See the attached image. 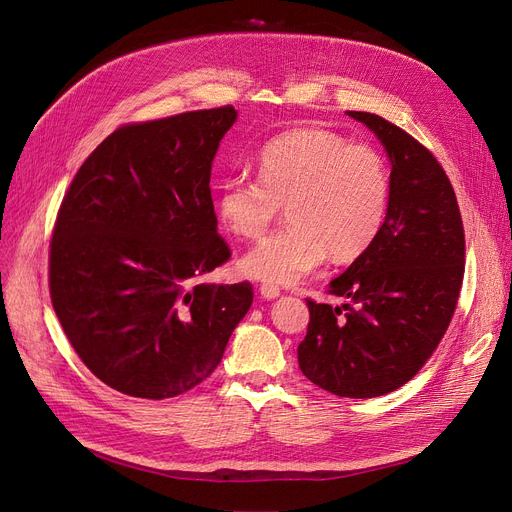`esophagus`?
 Wrapping results in <instances>:
<instances>
[{
	"mask_svg": "<svg viewBox=\"0 0 512 512\" xmlns=\"http://www.w3.org/2000/svg\"><path fill=\"white\" fill-rule=\"evenodd\" d=\"M259 292H261V297L267 299V301H272V299H278V297H280V288L274 286V284H267V282H263V284L259 286Z\"/></svg>",
	"mask_w": 512,
	"mask_h": 512,
	"instance_id": "esophagus-1",
	"label": "esophagus"
}]
</instances>
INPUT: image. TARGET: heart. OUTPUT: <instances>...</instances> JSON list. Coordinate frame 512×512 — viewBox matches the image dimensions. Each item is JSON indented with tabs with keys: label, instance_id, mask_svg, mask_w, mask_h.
I'll use <instances>...</instances> for the list:
<instances>
[{
	"label": "heart",
	"instance_id": "1",
	"mask_svg": "<svg viewBox=\"0 0 512 512\" xmlns=\"http://www.w3.org/2000/svg\"><path fill=\"white\" fill-rule=\"evenodd\" d=\"M259 178L232 176L220 186L218 218L245 240H259L284 205L288 226L240 259V272L290 286L330 257L359 259L378 240L390 203V172L380 151L353 145L326 128H297L267 143Z\"/></svg>",
	"mask_w": 512,
	"mask_h": 512
}]
</instances>
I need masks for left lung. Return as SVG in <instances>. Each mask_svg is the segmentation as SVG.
Returning <instances> with one entry per match:
<instances>
[{"instance_id": "8db88e82", "label": "left lung", "mask_w": 512, "mask_h": 512, "mask_svg": "<svg viewBox=\"0 0 512 512\" xmlns=\"http://www.w3.org/2000/svg\"><path fill=\"white\" fill-rule=\"evenodd\" d=\"M346 114L388 153L390 203L378 240L330 282V294L353 307L307 301L299 367L336 396L373 398L405 386L448 330L465 274V232L454 188L432 153L382 116Z\"/></svg>"}]
</instances>
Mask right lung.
<instances>
[{
	"label": "right lung",
	"mask_w": 512,
	"mask_h": 512,
	"mask_svg": "<svg viewBox=\"0 0 512 512\" xmlns=\"http://www.w3.org/2000/svg\"><path fill=\"white\" fill-rule=\"evenodd\" d=\"M232 105L114 130L80 166L49 251V292L78 357L110 388L149 400L220 365L253 286L201 278L230 259L211 164Z\"/></svg>",
	"instance_id": "1"
}]
</instances>
